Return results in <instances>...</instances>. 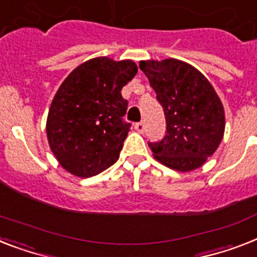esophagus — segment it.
<instances>
[{"label":"esophagus","instance_id":"1","mask_svg":"<svg viewBox=\"0 0 257 257\" xmlns=\"http://www.w3.org/2000/svg\"><path fill=\"white\" fill-rule=\"evenodd\" d=\"M135 129H136V131H137V132L143 133L144 131H145V122H144V121L136 122V124H135Z\"/></svg>","mask_w":257,"mask_h":257}]
</instances>
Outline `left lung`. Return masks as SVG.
I'll list each match as a JSON object with an SVG mask.
<instances>
[{
    "instance_id": "left-lung-1",
    "label": "left lung",
    "mask_w": 257,
    "mask_h": 257,
    "mask_svg": "<svg viewBox=\"0 0 257 257\" xmlns=\"http://www.w3.org/2000/svg\"><path fill=\"white\" fill-rule=\"evenodd\" d=\"M140 70L149 79L164 108L166 133L149 143L157 161L190 172L212 156L224 133V109L210 81L178 59L143 60Z\"/></svg>"
}]
</instances>
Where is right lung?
<instances>
[{
	"mask_svg": "<svg viewBox=\"0 0 257 257\" xmlns=\"http://www.w3.org/2000/svg\"><path fill=\"white\" fill-rule=\"evenodd\" d=\"M137 74L133 60L89 59L64 79L47 117V139L59 164L78 177H92L118 160L131 122L121 89Z\"/></svg>",
	"mask_w": 257,
	"mask_h": 257,
	"instance_id": "obj_1",
	"label": "right lung"
}]
</instances>
